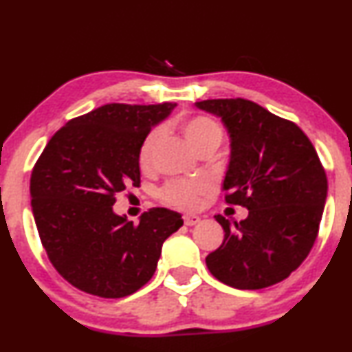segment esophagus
<instances>
[{"mask_svg":"<svg viewBox=\"0 0 352 352\" xmlns=\"http://www.w3.org/2000/svg\"><path fill=\"white\" fill-rule=\"evenodd\" d=\"M201 221V218L198 217V214H185L184 217V223L187 224V226H195V224H198Z\"/></svg>","mask_w":352,"mask_h":352,"instance_id":"esophagus-1","label":"esophagus"}]
</instances>
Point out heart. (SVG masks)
<instances>
[{
	"label": "heart",
	"instance_id": "heart-1",
	"mask_svg": "<svg viewBox=\"0 0 352 352\" xmlns=\"http://www.w3.org/2000/svg\"><path fill=\"white\" fill-rule=\"evenodd\" d=\"M182 134L185 135L190 146L195 151L201 152L205 149H217L223 139V128L217 120L206 114H193L184 118L180 122ZM160 129H152L144 135L138 151V162L142 170L151 168L154 162L155 147L160 141ZM206 190L203 180L193 182H173L164 188V198L172 205L180 208H195L198 205V197Z\"/></svg>",
	"mask_w": 352,
	"mask_h": 352
}]
</instances>
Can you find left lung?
<instances>
[{
  "label": "left lung",
  "instance_id": "1",
  "mask_svg": "<svg viewBox=\"0 0 352 352\" xmlns=\"http://www.w3.org/2000/svg\"><path fill=\"white\" fill-rule=\"evenodd\" d=\"M195 107L221 120L230 135L224 200L249 210L239 223L214 217L224 239L206 256V267L239 290L282 282L318 234L328 195L318 154L297 124L249 100H205Z\"/></svg>",
  "mask_w": 352,
  "mask_h": 352
}]
</instances>
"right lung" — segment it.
Here are the masks:
<instances>
[{
  "label": "right lung",
  "mask_w": 352,
  "mask_h": 352,
  "mask_svg": "<svg viewBox=\"0 0 352 352\" xmlns=\"http://www.w3.org/2000/svg\"><path fill=\"white\" fill-rule=\"evenodd\" d=\"M175 103H111L75 118L52 135L31 175V206L41 243L67 282L103 298L128 297L157 267L164 241L182 214L152 208L129 221L116 195L139 187L144 135Z\"/></svg>",
  "instance_id": "obj_1"
}]
</instances>
